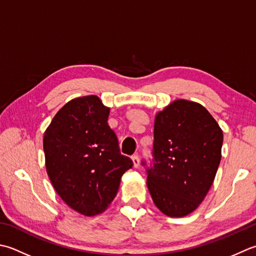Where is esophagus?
Instances as JSON below:
<instances>
[{
	"instance_id": "esophagus-1",
	"label": "esophagus",
	"mask_w": 256,
	"mask_h": 256,
	"mask_svg": "<svg viewBox=\"0 0 256 256\" xmlns=\"http://www.w3.org/2000/svg\"><path fill=\"white\" fill-rule=\"evenodd\" d=\"M132 161H133L134 168H138V165H140V160H138V155H133V156H132Z\"/></svg>"
}]
</instances>
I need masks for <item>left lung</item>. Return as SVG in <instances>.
Segmentation results:
<instances>
[{"instance_id":"8db88e82","label":"left lung","mask_w":256,"mask_h":256,"mask_svg":"<svg viewBox=\"0 0 256 256\" xmlns=\"http://www.w3.org/2000/svg\"><path fill=\"white\" fill-rule=\"evenodd\" d=\"M222 144L221 128L200 103L175 100L155 115L153 164L146 172L160 211L183 218L198 208L214 182Z\"/></svg>"}]
</instances>
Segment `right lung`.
I'll list each match as a JSON object with an SVG mask.
<instances>
[{"instance_id": "right-lung-1", "label": "right lung", "mask_w": 256, "mask_h": 256, "mask_svg": "<svg viewBox=\"0 0 256 256\" xmlns=\"http://www.w3.org/2000/svg\"><path fill=\"white\" fill-rule=\"evenodd\" d=\"M110 108L96 95L76 98L55 114L43 138L45 166L55 191L85 216L104 212L122 175L133 166L108 124Z\"/></svg>"}]
</instances>
